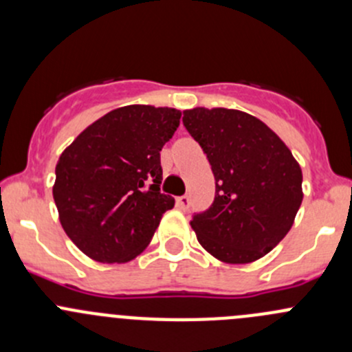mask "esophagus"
<instances>
[{"label": "esophagus", "instance_id": "1", "mask_svg": "<svg viewBox=\"0 0 352 352\" xmlns=\"http://www.w3.org/2000/svg\"><path fill=\"white\" fill-rule=\"evenodd\" d=\"M175 202H177V208L187 209L190 206V197L189 196H180V197L175 199Z\"/></svg>", "mask_w": 352, "mask_h": 352}]
</instances>
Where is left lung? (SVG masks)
<instances>
[{
    "label": "left lung",
    "mask_w": 352,
    "mask_h": 352,
    "mask_svg": "<svg viewBox=\"0 0 352 352\" xmlns=\"http://www.w3.org/2000/svg\"><path fill=\"white\" fill-rule=\"evenodd\" d=\"M182 122L216 180L212 204L190 221L199 243L228 264L264 257L289 232L303 201V175L289 148L242 110L197 107Z\"/></svg>",
    "instance_id": "left-lung-1"
}]
</instances>
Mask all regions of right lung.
I'll return each instance as SVG.
<instances>
[{
	"instance_id": "obj_1",
	"label": "right lung",
	"mask_w": 352,
	"mask_h": 352,
	"mask_svg": "<svg viewBox=\"0 0 352 352\" xmlns=\"http://www.w3.org/2000/svg\"><path fill=\"white\" fill-rule=\"evenodd\" d=\"M182 113L126 105L88 126L59 156L52 189L71 242L94 261L127 262L155 235L175 199L160 190V151Z\"/></svg>"
}]
</instances>
